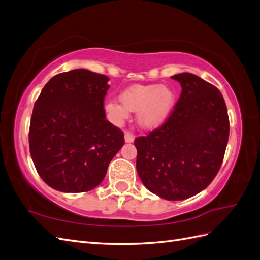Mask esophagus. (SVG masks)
I'll return each instance as SVG.
<instances>
[{
    "label": "esophagus",
    "mask_w": 260,
    "mask_h": 260,
    "mask_svg": "<svg viewBox=\"0 0 260 260\" xmlns=\"http://www.w3.org/2000/svg\"><path fill=\"white\" fill-rule=\"evenodd\" d=\"M124 141L127 143H132L133 141H135V137H133V135L131 132H129V131H125L124 132Z\"/></svg>",
    "instance_id": "1"
}]
</instances>
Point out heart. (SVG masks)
I'll use <instances>...</instances> for the list:
<instances>
[{
    "mask_svg": "<svg viewBox=\"0 0 260 260\" xmlns=\"http://www.w3.org/2000/svg\"><path fill=\"white\" fill-rule=\"evenodd\" d=\"M120 103L106 102L105 109L115 123H121L129 112H137V121L144 129L159 127L174 111L176 94L171 88L160 84L132 85L120 95Z\"/></svg>",
    "mask_w": 260,
    "mask_h": 260,
    "instance_id": "1",
    "label": "heart"
}]
</instances>
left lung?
I'll return each mask as SVG.
<instances>
[{"label":"left lung","mask_w":260,"mask_h":260,"mask_svg":"<svg viewBox=\"0 0 260 260\" xmlns=\"http://www.w3.org/2000/svg\"><path fill=\"white\" fill-rule=\"evenodd\" d=\"M181 94L167 120L135 140L137 171L148 191L181 201L206 188L221 167L230 131L222 94L193 74L171 77Z\"/></svg>","instance_id":"left-lung-1"}]
</instances>
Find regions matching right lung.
Instances as JSON below:
<instances>
[{"mask_svg":"<svg viewBox=\"0 0 260 260\" xmlns=\"http://www.w3.org/2000/svg\"><path fill=\"white\" fill-rule=\"evenodd\" d=\"M109 78L86 69L58 74L34 106L29 148L39 176L54 190L96 187L124 144L123 133L106 120Z\"/></svg>","mask_w":260,"mask_h":260,"instance_id":"obj_1","label":"right lung"}]
</instances>
